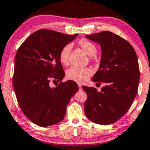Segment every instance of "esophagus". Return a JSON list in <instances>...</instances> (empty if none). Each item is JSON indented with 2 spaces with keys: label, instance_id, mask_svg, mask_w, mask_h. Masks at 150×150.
I'll return each instance as SVG.
<instances>
[{
  "label": "esophagus",
  "instance_id": "1",
  "mask_svg": "<svg viewBox=\"0 0 150 150\" xmlns=\"http://www.w3.org/2000/svg\"><path fill=\"white\" fill-rule=\"evenodd\" d=\"M78 87H79V89H82V85H81L80 84H78Z\"/></svg>",
  "mask_w": 150,
  "mask_h": 150
}]
</instances>
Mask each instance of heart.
Returning a JSON list of instances; mask_svg holds the SVG:
<instances>
[{"label": "heart", "mask_w": 150, "mask_h": 150, "mask_svg": "<svg viewBox=\"0 0 150 150\" xmlns=\"http://www.w3.org/2000/svg\"><path fill=\"white\" fill-rule=\"evenodd\" d=\"M79 45L85 51L89 56L96 54L97 50L95 45L85 39H82L79 41ZM71 51V44H66L61 49L59 54L60 61L63 64L66 65L69 61V56ZM92 71L88 68H80V67L73 66L67 70V77L70 80L76 81L78 82H83L89 78L92 75Z\"/></svg>", "instance_id": "b5f03b06"}]
</instances>
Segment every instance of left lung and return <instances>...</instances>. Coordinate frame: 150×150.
Wrapping results in <instances>:
<instances>
[{
	"instance_id": "8db88e82",
	"label": "left lung",
	"mask_w": 150,
	"mask_h": 150,
	"mask_svg": "<svg viewBox=\"0 0 150 150\" xmlns=\"http://www.w3.org/2000/svg\"><path fill=\"white\" fill-rule=\"evenodd\" d=\"M85 37L99 44L101 50L99 68L92 81L106 84L100 92L82 87L87 94L85 115L93 123L112 124L128 111L137 94L140 82L137 54L130 43L111 32Z\"/></svg>"
}]
</instances>
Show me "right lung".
<instances>
[{"label": "right lung", "instance_id": "obj_1", "mask_svg": "<svg viewBox=\"0 0 150 150\" xmlns=\"http://www.w3.org/2000/svg\"><path fill=\"white\" fill-rule=\"evenodd\" d=\"M77 35L38 30L17 51L13 80L17 100L24 114L39 126H50L63 120L70 99L78 91L73 80L50 86L51 80L59 82L64 77L60 52Z\"/></svg>", "mask_w": 150, "mask_h": 150}]
</instances>
